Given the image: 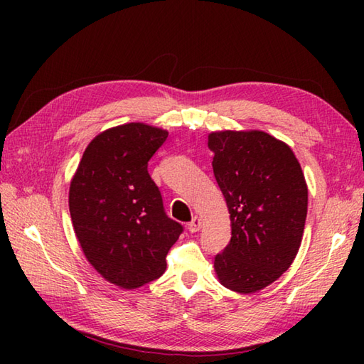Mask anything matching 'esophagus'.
<instances>
[{
  "instance_id": "1",
  "label": "esophagus",
  "mask_w": 364,
  "mask_h": 364,
  "mask_svg": "<svg viewBox=\"0 0 364 364\" xmlns=\"http://www.w3.org/2000/svg\"><path fill=\"white\" fill-rule=\"evenodd\" d=\"M200 228H202V219L196 215V218L188 223V230L191 231V233H196V231H198Z\"/></svg>"
}]
</instances>
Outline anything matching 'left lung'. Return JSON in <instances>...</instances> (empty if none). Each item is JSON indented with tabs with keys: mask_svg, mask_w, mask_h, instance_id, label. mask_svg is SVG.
Segmentation results:
<instances>
[{
	"mask_svg": "<svg viewBox=\"0 0 364 364\" xmlns=\"http://www.w3.org/2000/svg\"><path fill=\"white\" fill-rule=\"evenodd\" d=\"M208 146L231 220L215 274L231 291L257 292L280 278L299 252L308 208L304 172L289 145L264 131H218Z\"/></svg>",
	"mask_w": 364,
	"mask_h": 364,
	"instance_id": "1",
	"label": "left lung"
}]
</instances>
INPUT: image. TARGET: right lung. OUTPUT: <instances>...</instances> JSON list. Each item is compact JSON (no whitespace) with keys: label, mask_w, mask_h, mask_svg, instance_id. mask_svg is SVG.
<instances>
[{"label":"right lung","mask_w":364,"mask_h":364,"mask_svg":"<svg viewBox=\"0 0 364 364\" xmlns=\"http://www.w3.org/2000/svg\"><path fill=\"white\" fill-rule=\"evenodd\" d=\"M166 129L127 123L100 133L84 151L68 206L81 249L105 280L123 289L156 280L183 225L164 211L149 161Z\"/></svg>","instance_id":"1"}]
</instances>
